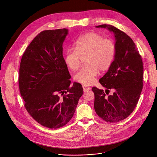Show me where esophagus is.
I'll list each match as a JSON object with an SVG mask.
<instances>
[{
  "mask_svg": "<svg viewBox=\"0 0 157 157\" xmlns=\"http://www.w3.org/2000/svg\"><path fill=\"white\" fill-rule=\"evenodd\" d=\"M82 87H83V91H85V92L87 91H88V90H90L91 89V87L89 86H88V85H82Z\"/></svg>",
  "mask_w": 157,
  "mask_h": 157,
  "instance_id": "obj_1",
  "label": "esophagus"
}]
</instances>
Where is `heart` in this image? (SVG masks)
Listing matches in <instances>:
<instances>
[{
    "instance_id": "heart-1",
    "label": "heart",
    "mask_w": 157,
    "mask_h": 157,
    "mask_svg": "<svg viewBox=\"0 0 157 157\" xmlns=\"http://www.w3.org/2000/svg\"><path fill=\"white\" fill-rule=\"evenodd\" d=\"M75 47L69 48L65 55L66 64L75 71L80 65L82 56H86V66L74 76L75 80L84 85L91 84L98 74L108 71L115 57L116 47L113 40L102 35L90 32L79 37Z\"/></svg>"
}]
</instances>
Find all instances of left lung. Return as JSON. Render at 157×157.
I'll use <instances>...</instances> for the list:
<instances>
[{"label": "left lung", "instance_id": "left-lung-1", "mask_svg": "<svg viewBox=\"0 0 157 157\" xmlns=\"http://www.w3.org/2000/svg\"><path fill=\"white\" fill-rule=\"evenodd\" d=\"M96 27L106 28L114 33L116 51L111 67L99 80L106 90L92 88L94 108L104 121L117 122L128 117L138 103L143 88L142 59L132 40L123 31L110 25ZM111 89L114 91L111 96Z\"/></svg>", "mask_w": 157, "mask_h": 157}]
</instances>
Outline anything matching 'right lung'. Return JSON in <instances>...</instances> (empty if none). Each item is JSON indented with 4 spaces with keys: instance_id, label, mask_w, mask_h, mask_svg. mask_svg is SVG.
<instances>
[{
    "instance_id": "obj_1",
    "label": "right lung",
    "mask_w": 157,
    "mask_h": 157,
    "mask_svg": "<svg viewBox=\"0 0 157 157\" xmlns=\"http://www.w3.org/2000/svg\"><path fill=\"white\" fill-rule=\"evenodd\" d=\"M67 34L66 28L41 31L20 62L18 85L25 107L36 122L49 129L65 126L83 93L81 84L70 86L71 75L62 54Z\"/></svg>"
}]
</instances>
